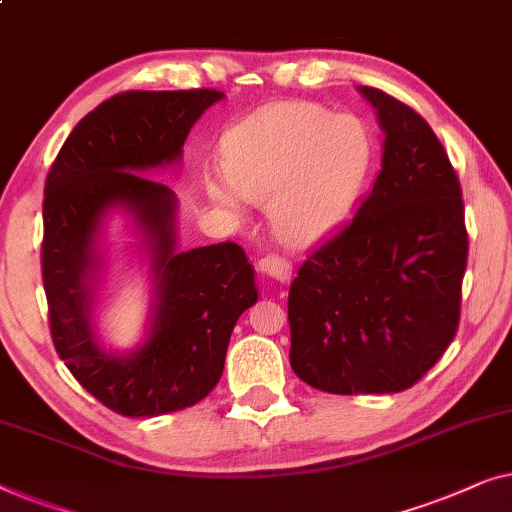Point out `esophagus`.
Instances as JSON below:
<instances>
[{
  "instance_id": "1",
  "label": "esophagus",
  "mask_w": 512,
  "mask_h": 512,
  "mask_svg": "<svg viewBox=\"0 0 512 512\" xmlns=\"http://www.w3.org/2000/svg\"><path fill=\"white\" fill-rule=\"evenodd\" d=\"M259 271H262L264 276L278 280V283H290L292 278V264L287 262L285 257H278V255L259 259Z\"/></svg>"
}]
</instances>
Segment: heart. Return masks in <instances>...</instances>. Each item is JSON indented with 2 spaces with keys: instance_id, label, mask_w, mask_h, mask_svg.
<instances>
[{
  "instance_id": "heart-1",
  "label": "heart",
  "mask_w": 512,
  "mask_h": 512,
  "mask_svg": "<svg viewBox=\"0 0 512 512\" xmlns=\"http://www.w3.org/2000/svg\"><path fill=\"white\" fill-rule=\"evenodd\" d=\"M371 164V136L355 115H334L313 104H273L227 134V176L206 174L204 194L236 220L243 199L269 201L278 239L311 248L350 220Z\"/></svg>"
}]
</instances>
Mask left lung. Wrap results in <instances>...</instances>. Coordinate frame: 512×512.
I'll return each instance as SVG.
<instances>
[{
  "label": "left lung",
  "instance_id": "1",
  "mask_svg": "<svg viewBox=\"0 0 512 512\" xmlns=\"http://www.w3.org/2000/svg\"><path fill=\"white\" fill-rule=\"evenodd\" d=\"M383 129V169L348 227L290 285V364L315 390L413 387L459 325L469 257L459 178L434 129L383 90L359 85Z\"/></svg>",
  "mask_w": 512,
  "mask_h": 512
}]
</instances>
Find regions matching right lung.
Listing matches in <instances>:
<instances>
[{
  "instance_id": "obj_1",
  "label": "right lung",
  "mask_w": 512,
  "mask_h": 512,
  "mask_svg": "<svg viewBox=\"0 0 512 512\" xmlns=\"http://www.w3.org/2000/svg\"><path fill=\"white\" fill-rule=\"evenodd\" d=\"M218 90L122 92L74 127L43 190L41 271L55 350L106 408L155 417L199 403L218 385L229 336L257 301L255 271L232 241L176 250L178 199L141 174L176 167ZM125 212L151 257L154 308L134 351H106L89 325L103 227Z\"/></svg>"
}]
</instances>
